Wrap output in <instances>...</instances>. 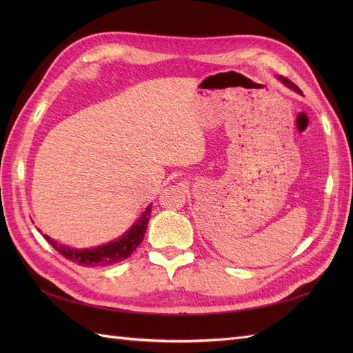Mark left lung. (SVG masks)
Segmentation results:
<instances>
[{
    "label": "left lung",
    "instance_id": "left-lung-1",
    "mask_svg": "<svg viewBox=\"0 0 353 353\" xmlns=\"http://www.w3.org/2000/svg\"><path fill=\"white\" fill-rule=\"evenodd\" d=\"M280 79H281V81H283V83H284V85H287V87H288V88H292V90H294V91H297V92H299V94H301V92H302V91H301V90H299V87H296V85H294V83H293V82H292V81H290V79H287V78H283V77H281V78H280Z\"/></svg>",
    "mask_w": 353,
    "mask_h": 353
}]
</instances>
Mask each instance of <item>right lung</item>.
I'll list each match as a JSON object with an SVG mask.
<instances>
[{
  "instance_id": "add662e5",
  "label": "right lung",
  "mask_w": 353,
  "mask_h": 353,
  "mask_svg": "<svg viewBox=\"0 0 353 353\" xmlns=\"http://www.w3.org/2000/svg\"><path fill=\"white\" fill-rule=\"evenodd\" d=\"M150 213H152V205H148L147 209L143 212L140 219H138L132 225V228L126 234H123L119 240L109 244L99 245V248L95 249H82V250L70 249L68 245L59 244L56 240L46 236V234H44V239L60 254H63L66 259L74 263L82 265V266H108V265H113L126 259L128 256H131V253L141 244L147 230L148 219H150Z\"/></svg>"
}]
</instances>
